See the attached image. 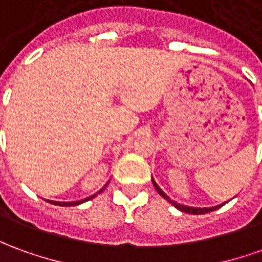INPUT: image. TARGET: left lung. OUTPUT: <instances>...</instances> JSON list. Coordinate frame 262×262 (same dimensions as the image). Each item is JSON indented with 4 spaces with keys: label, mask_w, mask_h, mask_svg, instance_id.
I'll list each match as a JSON object with an SVG mask.
<instances>
[{
    "label": "left lung",
    "mask_w": 262,
    "mask_h": 262,
    "mask_svg": "<svg viewBox=\"0 0 262 262\" xmlns=\"http://www.w3.org/2000/svg\"><path fill=\"white\" fill-rule=\"evenodd\" d=\"M154 185H155V188H156V191L159 192V195H161V196H163V198H165V199H168V201H169V202H170V204H172V205H175L176 208H178L179 211H182V212L193 213V215H202V213L212 212V211H215V209H218L220 206L224 205V204H222V205H220V206H212V208H192V206L181 205V204H176L175 201H170V198H169V196H166V193H165V192L162 191L161 188H159V186L156 185V182H155V181H154Z\"/></svg>",
    "instance_id": "8db88e82"
}]
</instances>
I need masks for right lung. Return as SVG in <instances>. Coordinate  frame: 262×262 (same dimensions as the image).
Instances as JSON below:
<instances>
[{"label":"right lung","instance_id":"add662e5","mask_svg":"<svg viewBox=\"0 0 262 262\" xmlns=\"http://www.w3.org/2000/svg\"><path fill=\"white\" fill-rule=\"evenodd\" d=\"M104 188H106V186H104ZM104 188H103V189H104ZM103 189H100V192L103 191ZM100 192H97V193H100ZM97 193H96V195H97ZM96 195H93V196H90V198H87V199H83V201H77V202H54V201H50V202H51V204H56V205L58 206H74V205H79V204H81V202H84V201H89V199L94 198Z\"/></svg>","mask_w":262,"mask_h":262}]
</instances>
